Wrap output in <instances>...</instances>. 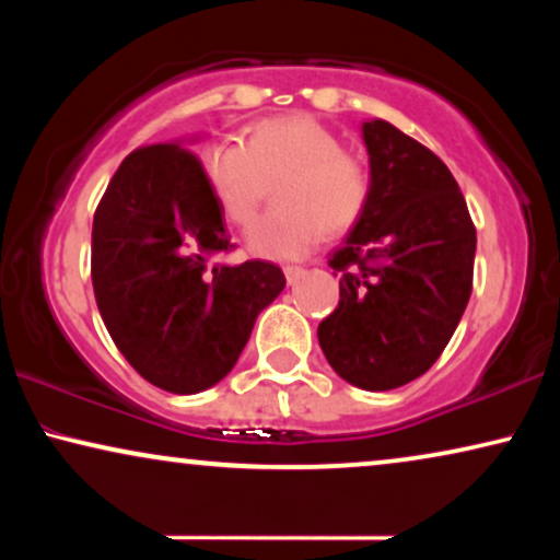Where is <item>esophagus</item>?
Segmentation results:
<instances>
[{"instance_id":"obj_1","label":"esophagus","mask_w":560,"mask_h":560,"mask_svg":"<svg viewBox=\"0 0 560 560\" xmlns=\"http://www.w3.org/2000/svg\"><path fill=\"white\" fill-rule=\"evenodd\" d=\"M303 272H305L303 267H293V265H288V267H285V280H288V285H295V282L303 278Z\"/></svg>"}]
</instances>
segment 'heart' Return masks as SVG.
Instances as JSON below:
<instances>
[{"label":"heart","instance_id":"heart-1","mask_svg":"<svg viewBox=\"0 0 560 560\" xmlns=\"http://www.w3.org/2000/svg\"><path fill=\"white\" fill-rule=\"evenodd\" d=\"M201 173L213 201L234 226H247L267 190L278 209L247 232V249L267 259H298L320 234L343 236L372 201V171L318 119H265L247 142H217L203 152Z\"/></svg>","mask_w":560,"mask_h":560}]
</instances>
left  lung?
I'll use <instances>...</instances> for the list:
<instances>
[{
  "label": "left lung",
  "instance_id": "1",
  "mask_svg": "<svg viewBox=\"0 0 560 560\" xmlns=\"http://www.w3.org/2000/svg\"><path fill=\"white\" fill-rule=\"evenodd\" d=\"M362 135L372 201L328 259L341 298L318 343L351 385L393 389L431 370L454 336L471 295L477 229L425 144L382 119L364 121Z\"/></svg>",
  "mask_w": 560,
  "mask_h": 560
}]
</instances>
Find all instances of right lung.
<instances>
[{"instance_id": "add662e5", "label": "right lung", "mask_w": 560, "mask_h": 560, "mask_svg": "<svg viewBox=\"0 0 560 560\" xmlns=\"http://www.w3.org/2000/svg\"><path fill=\"white\" fill-rule=\"evenodd\" d=\"M236 244L180 142L121 160L94 213L91 282L106 331L137 374L178 395L224 380L285 275L265 259L219 262Z\"/></svg>"}]
</instances>
